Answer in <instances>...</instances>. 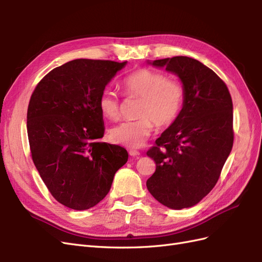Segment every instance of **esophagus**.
Listing matches in <instances>:
<instances>
[{
	"label": "esophagus",
	"mask_w": 262,
	"mask_h": 262,
	"mask_svg": "<svg viewBox=\"0 0 262 262\" xmlns=\"http://www.w3.org/2000/svg\"><path fill=\"white\" fill-rule=\"evenodd\" d=\"M129 154L131 155V156H133V157H138V156H140V152L139 150H136V149H130L129 150Z\"/></svg>",
	"instance_id": "34e87169"
}]
</instances>
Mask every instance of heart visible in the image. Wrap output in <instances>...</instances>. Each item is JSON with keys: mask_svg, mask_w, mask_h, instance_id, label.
<instances>
[{"mask_svg": "<svg viewBox=\"0 0 262 262\" xmlns=\"http://www.w3.org/2000/svg\"><path fill=\"white\" fill-rule=\"evenodd\" d=\"M123 94L128 98L138 97L140 119L124 121L109 130L108 137L113 143L139 147L143 145L155 129L172 125L181 115L185 105L184 84L169 78L160 71L140 68L126 75L121 82ZM98 108L109 120H118L121 116V102L115 91L106 89L98 99Z\"/></svg>", "mask_w": 262, "mask_h": 262, "instance_id": "heart-1", "label": "heart"}]
</instances>
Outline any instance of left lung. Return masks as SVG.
I'll return each instance as SVG.
<instances>
[{
    "mask_svg": "<svg viewBox=\"0 0 262 262\" xmlns=\"http://www.w3.org/2000/svg\"><path fill=\"white\" fill-rule=\"evenodd\" d=\"M152 64L177 74L186 98L177 121L146 152L156 164L146 187L165 207L181 210L199 203L216 185L233 147V101L224 81L195 59Z\"/></svg>",
    "mask_w": 262,
    "mask_h": 262,
    "instance_id": "8db88e82",
    "label": "left lung"
}]
</instances>
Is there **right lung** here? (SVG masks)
Listing matches in <instances>:
<instances>
[{"instance_id": "1", "label": "right lung", "mask_w": 262, "mask_h": 262, "mask_svg": "<svg viewBox=\"0 0 262 262\" xmlns=\"http://www.w3.org/2000/svg\"><path fill=\"white\" fill-rule=\"evenodd\" d=\"M126 64L76 59L45 75L31 94L27 133L33 162L55 200L87 210L109 192L128 161L122 146L101 142L105 126L98 99Z\"/></svg>"}]
</instances>
